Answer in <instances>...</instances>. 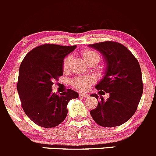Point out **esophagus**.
<instances>
[{"mask_svg": "<svg viewBox=\"0 0 156 156\" xmlns=\"http://www.w3.org/2000/svg\"><path fill=\"white\" fill-rule=\"evenodd\" d=\"M80 96H81V97H86V98L89 96V94L86 93V92H80Z\"/></svg>", "mask_w": 156, "mask_h": 156, "instance_id": "obj_1", "label": "esophagus"}]
</instances>
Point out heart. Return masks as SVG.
<instances>
[{"instance_id":"obj_1","label":"heart","mask_w":156,"mask_h":156,"mask_svg":"<svg viewBox=\"0 0 156 156\" xmlns=\"http://www.w3.org/2000/svg\"><path fill=\"white\" fill-rule=\"evenodd\" d=\"M83 57L88 64L95 61L98 63L100 60V57L98 54L97 52L94 51H84L83 53ZM71 60V55H68L67 57H66L64 61V64H63V69H64V70H68ZM94 82H95V79L92 77V76H79V77L76 78L72 82V85L76 89H80V90H86Z\"/></svg>"}]
</instances>
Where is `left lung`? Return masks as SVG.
<instances>
[{
  "mask_svg": "<svg viewBox=\"0 0 156 156\" xmlns=\"http://www.w3.org/2000/svg\"><path fill=\"white\" fill-rule=\"evenodd\" d=\"M89 47L98 51L106 63L104 76L95 88L98 92L109 94L106 101L100 96L91 116L101 127L120 126L130 119L141 99L143 84L140 66L130 51L118 42L104 41ZM91 96L98 99L97 94Z\"/></svg>",
  "mask_w": 156,
  "mask_h": 156,
  "instance_id": "left-lung-1",
  "label": "left lung"
}]
</instances>
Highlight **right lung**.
Masks as SVG:
<instances>
[{"instance_id": "add662e5", "label": "right lung", "mask_w": 156, "mask_h": 156, "mask_svg": "<svg viewBox=\"0 0 156 156\" xmlns=\"http://www.w3.org/2000/svg\"><path fill=\"white\" fill-rule=\"evenodd\" d=\"M76 45L62 46L44 44L29 52L20 64L17 91L26 115L37 125L54 127L64 121L67 106L78 92H52L53 81L63 75L64 58Z\"/></svg>"}]
</instances>
